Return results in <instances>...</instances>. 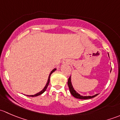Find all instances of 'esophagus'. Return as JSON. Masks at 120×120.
Instances as JSON below:
<instances>
[{"mask_svg": "<svg viewBox=\"0 0 120 120\" xmlns=\"http://www.w3.org/2000/svg\"><path fill=\"white\" fill-rule=\"evenodd\" d=\"M63 63L65 64H70L71 63V61H70V60H68V59H66V60H64L63 62Z\"/></svg>", "mask_w": 120, "mask_h": 120, "instance_id": "34e87169", "label": "esophagus"}]
</instances>
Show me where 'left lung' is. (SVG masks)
<instances>
[{"instance_id":"8db88e82","label":"left lung","mask_w":120,"mask_h":120,"mask_svg":"<svg viewBox=\"0 0 120 120\" xmlns=\"http://www.w3.org/2000/svg\"><path fill=\"white\" fill-rule=\"evenodd\" d=\"M108 56L109 57V54L108 53ZM112 71V70H111ZM110 71V72H111ZM68 86L69 90H70V93H71V95L74 96V98H77V99H92V98L95 97L98 94H96L95 95H93V96H82V95H81L80 94H78L77 91L74 89V88H73V86L72 85V82H71V75L70 76V78H68Z\"/></svg>"}]
</instances>
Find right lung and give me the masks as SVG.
<instances>
[{"label":"right lung","mask_w":120,"mask_h":120,"mask_svg":"<svg viewBox=\"0 0 120 120\" xmlns=\"http://www.w3.org/2000/svg\"><path fill=\"white\" fill-rule=\"evenodd\" d=\"M56 70V68H54V69H53V70H52V71L51 72H50V74H49V77H48V81H47L46 84V85L45 86L44 88H43V89H42V90H41V91H40L39 92L37 93V94H35V95H26V96H31V97H35V96H39V95H41V94H43V93L46 90L47 88H48V85H49V82H50V75H51L52 74L53 72H54V71H55Z\"/></svg>","instance_id":"obj_1"}]
</instances>
